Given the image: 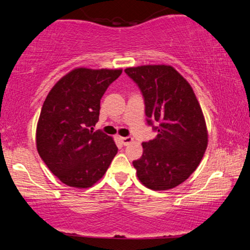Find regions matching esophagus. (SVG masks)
<instances>
[{
	"label": "esophagus",
	"instance_id": "esophagus-1",
	"mask_svg": "<svg viewBox=\"0 0 250 250\" xmlns=\"http://www.w3.org/2000/svg\"><path fill=\"white\" fill-rule=\"evenodd\" d=\"M121 141L124 146H128L129 143L133 142V138L132 136H126V138H121Z\"/></svg>",
	"mask_w": 250,
	"mask_h": 250
}]
</instances>
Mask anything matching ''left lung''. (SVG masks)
Returning <instances> with one entry per match:
<instances>
[{
    "instance_id": "obj_1",
    "label": "left lung",
    "mask_w": 250,
    "mask_h": 250,
    "mask_svg": "<svg viewBox=\"0 0 250 250\" xmlns=\"http://www.w3.org/2000/svg\"><path fill=\"white\" fill-rule=\"evenodd\" d=\"M141 91L146 123L157 136L143 142L141 158L133 162L139 180L152 190L183 183L203 159L207 128L190 84L170 66L126 68Z\"/></svg>"
}]
</instances>
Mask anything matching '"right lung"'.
<instances>
[{
  "mask_svg": "<svg viewBox=\"0 0 250 250\" xmlns=\"http://www.w3.org/2000/svg\"><path fill=\"white\" fill-rule=\"evenodd\" d=\"M121 69L78 68L49 92L36 129L39 155L61 182L90 188L107 172L118 151L110 136L93 131L100 100Z\"/></svg>",
  "mask_w": 250,
  "mask_h": 250,
  "instance_id": "obj_1",
  "label": "right lung"
}]
</instances>
